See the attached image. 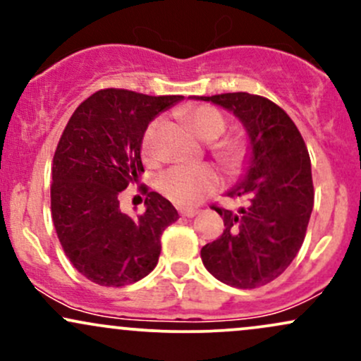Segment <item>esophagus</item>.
<instances>
[{"label": "esophagus", "instance_id": "esophagus-1", "mask_svg": "<svg viewBox=\"0 0 361 361\" xmlns=\"http://www.w3.org/2000/svg\"><path fill=\"white\" fill-rule=\"evenodd\" d=\"M180 214L183 215V217H195V215L198 214V210H195V209H181Z\"/></svg>", "mask_w": 361, "mask_h": 361}]
</instances>
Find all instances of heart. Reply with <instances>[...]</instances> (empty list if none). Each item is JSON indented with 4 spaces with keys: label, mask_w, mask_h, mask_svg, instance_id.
<instances>
[{
    "label": "heart",
    "mask_w": 361,
    "mask_h": 361,
    "mask_svg": "<svg viewBox=\"0 0 361 361\" xmlns=\"http://www.w3.org/2000/svg\"><path fill=\"white\" fill-rule=\"evenodd\" d=\"M181 118L188 123L198 139L210 144V151L219 163L224 164L231 171H238L247 157V146L241 139L222 137L227 130V122L224 115L212 106H188L180 111ZM159 120L149 123L147 130L142 137V156L147 163H154V137ZM216 142L214 143L213 140ZM159 192L180 207H193L200 204L207 195L217 192L221 188V176L210 166H175L169 168L157 178Z\"/></svg>",
    "instance_id": "obj_1"
}]
</instances>
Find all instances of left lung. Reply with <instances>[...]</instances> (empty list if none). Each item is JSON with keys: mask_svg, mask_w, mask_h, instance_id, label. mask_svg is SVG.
<instances>
[{"mask_svg": "<svg viewBox=\"0 0 361 361\" xmlns=\"http://www.w3.org/2000/svg\"><path fill=\"white\" fill-rule=\"evenodd\" d=\"M195 100L233 111L251 151L246 173L227 192L244 205L238 212L212 207L226 229L202 247V261L222 283L261 287L287 270L304 243L314 207L307 147L292 118L268 98L239 91Z\"/></svg>", "mask_w": 361, "mask_h": 361, "instance_id": "obj_1", "label": "left lung"}]
</instances>
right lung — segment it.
<instances>
[{
    "label": "right lung",
    "instance_id": "add662e5",
    "mask_svg": "<svg viewBox=\"0 0 361 361\" xmlns=\"http://www.w3.org/2000/svg\"><path fill=\"white\" fill-rule=\"evenodd\" d=\"M183 97H149L106 88L86 98L62 132L52 161L51 210L62 250L82 276L123 287L149 275L161 234L178 221L171 202L149 192L137 219L120 210L118 195L144 173V132Z\"/></svg>",
    "mask_w": 361,
    "mask_h": 361
}]
</instances>
